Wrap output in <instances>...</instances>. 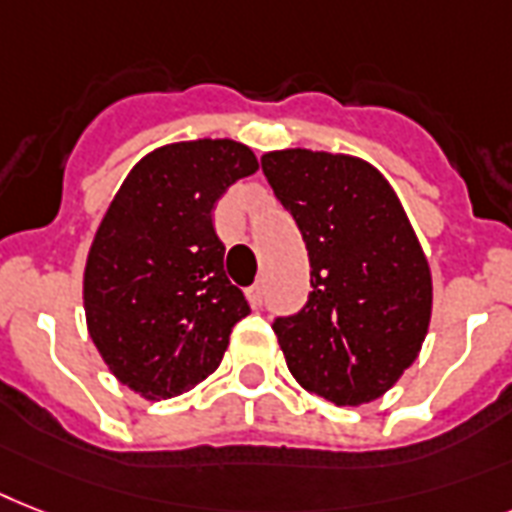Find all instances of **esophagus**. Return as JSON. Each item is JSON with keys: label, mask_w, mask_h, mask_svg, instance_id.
Masks as SVG:
<instances>
[{"label": "esophagus", "mask_w": 512, "mask_h": 512, "mask_svg": "<svg viewBox=\"0 0 512 512\" xmlns=\"http://www.w3.org/2000/svg\"><path fill=\"white\" fill-rule=\"evenodd\" d=\"M249 302H252V307H260L265 302V286L263 281H257L255 286H249V292H247Z\"/></svg>", "instance_id": "34e87169"}]
</instances>
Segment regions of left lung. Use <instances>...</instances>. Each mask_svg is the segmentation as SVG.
<instances>
[{
    "mask_svg": "<svg viewBox=\"0 0 512 512\" xmlns=\"http://www.w3.org/2000/svg\"><path fill=\"white\" fill-rule=\"evenodd\" d=\"M310 257L307 305L273 331L299 386L334 405L389 392L431 321V270L400 199L371 162L313 149L263 155Z\"/></svg>",
    "mask_w": 512,
    "mask_h": 512,
    "instance_id": "1",
    "label": "left lung"
}]
</instances>
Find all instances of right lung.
I'll list each match as a JSON object with an SVG mask.
<instances>
[{
	"instance_id": "obj_1",
	"label": "right lung",
	"mask_w": 512,
	"mask_h": 512,
	"mask_svg": "<svg viewBox=\"0 0 512 512\" xmlns=\"http://www.w3.org/2000/svg\"><path fill=\"white\" fill-rule=\"evenodd\" d=\"M257 168L239 141L165 144L136 162L99 223L83 270L86 326L112 376L144 400L205 381L249 315L223 270L213 207Z\"/></svg>"
}]
</instances>
